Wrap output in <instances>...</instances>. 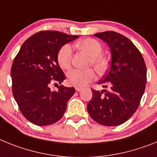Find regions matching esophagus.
Here are the masks:
<instances>
[{
	"mask_svg": "<svg viewBox=\"0 0 157 157\" xmlns=\"http://www.w3.org/2000/svg\"><path fill=\"white\" fill-rule=\"evenodd\" d=\"M75 89H76V91H77V92H80V91H81L83 88H79V87H76V88H75Z\"/></svg>",
	"mask_w": 157,
	"mask_h": 157,
	"instance_id": "1",
	"label": "esophagus"
}]
</instances>
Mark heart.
I'll return each instance as SVG.
<instances>
[{"label": "heart", "mask_w": 157, "mask_h": 157, "mask_svg": "<svg viewBox=\"0 0 157 157\" xmlns=\"http://www.w3.org/2000/svg\"><path fill=\"white\" fill-rule=\"evenodd\" d=\"M75 46L86 52L90 55V64L94 66L96 71L103 72L107 68L108 60L102 54L103 46L99 41L94 39H84L75 43ZM73 50L69 44H65L61 47L57 55L58 65L62 69H67L72 64ZM95 77V73L92 69H73L67 73V80L70 85L75 87L85 86L91 82Z\"/></svg>", "instance_id": "heart-1"}]
</instances>
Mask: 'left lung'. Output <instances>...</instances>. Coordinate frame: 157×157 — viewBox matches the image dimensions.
I'll return each instance as SVG.
<instances>
[{"instance_id": "left-lung-1", "label": "left lung", "mask_w": 157, "mask_h": 157, "mask_svg": "<svg viewBox=\"0 0 157 157\" xmlns=\"http://www.w3.org/2000/svg\"><path fill=\"white\" fill-rule=\"evenodd\" d=\"M107 43L111 54V69L98 84L108 90L92 89L87 109L94 121L103 126L126 122L139 107L147 81L141 52L126 36L107 31L94 35Z\"/></svg>"}]
</instances>
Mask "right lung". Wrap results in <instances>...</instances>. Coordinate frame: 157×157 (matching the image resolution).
<instances>
[{"label": "right lung", "mask_w": 157, "mask_h": 157, "mask_svg": "<svg viewBox=\"0 0 157 157\" xmlns=\"http://www.w3.org/2000/svg\"><path fill=\"white\" fill-rule=\"evenodd\" d=\"M78 38L57 31H42L23 43L11 69L13 93L20 111L31 123L47 126L63 116L74 88L50 84L63 81L65 76L57 55L62 46Z\"/></svg>", "instance_id": "obj_1"}]
</instances>
